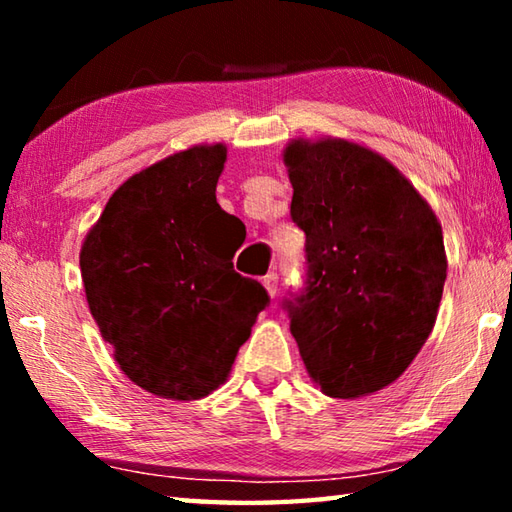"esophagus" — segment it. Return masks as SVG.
<instances>
[{"label": "esophagus", "instance_id": "esophagus-1", "mask_svg": "<svg viewBox=\"0 0 512 512\" xmlns=\"http://www.w3.org/2000/svg\"><path fill=\"white\" fill-rule=\"evenodd\" d=\"M262 284H264V289H266L268 296H271V298L277 296V275L275 273H268L264 280H262Z\"/></svg>", "mask_w": 512, "mask_h": 512}]
</instances>
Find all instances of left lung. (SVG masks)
Returning a JSON list of instances; mask_svg holds the SVG:
<instances>
[{
	"label": "left lung",
	"mask_w": 512,
	"mask_h": 512,
	"mask_svg": "<svg viewBox=\"0 0 512 512\" xmlns=\"http://www.w3.org/2000/svg\"><path fill=\"white\" fill-rule=\"evenodd\" d=\"M309 280L287 302L291 334L329 397L375 395L404 375L436 325L447 277L443 228L384 155L343 137L282 153Z\"/></svg>",
	"instance_id": "obj_1"
}]
</instances>
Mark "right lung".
Returning <instances> with one entry per match:
<instances>
[{"label":"right lung","mask_w":512,"mask_h":512,"mask_svg":"<svg viewBox=\"0 0 512 512\" xmlns=\"http://www.w3.org/2000/svg\"><path fill=\"white\" fill-rule=\"evenodd\" d=\"M228 146L194 144L133 173L81 246L90 314L124 375L164 400L221 388L268 296L232 268L216 203Z\"/></svg>","instance_id":"1"}]
</instances>
